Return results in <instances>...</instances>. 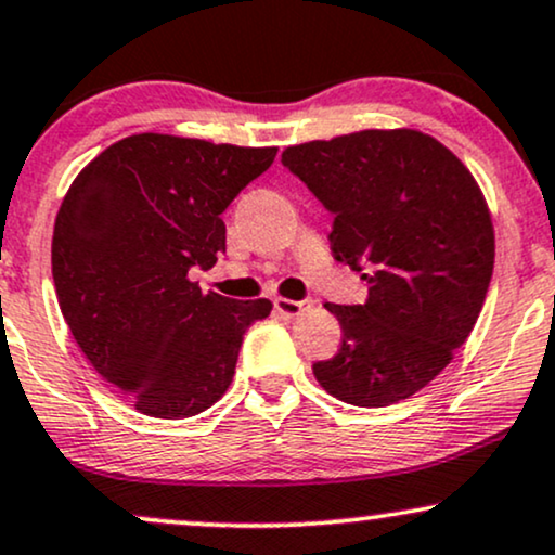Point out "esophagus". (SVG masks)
Returning <instances> with one entry per match:
<instances>
[{
  "instance_id": "1",
  "label": "esophagus",
  "mask_w": 555,
  "mask_h": 555,
  "mask_svg": "<svg viewBox=\"0 0 555 555\" xmlns=\"http://www.w3.org/2000/svg\"><path fill=\"white\" fill-rule=\"evenodd\" d=\"M273 307H276L279 315L284 318H297L302 315L312 307V299H284V297H276L273 299Z\"/></svg>"
}]
</instances>
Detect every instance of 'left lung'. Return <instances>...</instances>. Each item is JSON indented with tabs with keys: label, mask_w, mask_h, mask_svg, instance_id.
Wrapping results in <instances>:
<instances>
[{
	"label": "left lung",
	"mask_w": 555,
	"mask_h": 555,
	"mask_svg": "<svg viewBox=\"0 0 555 555\" xmlns=\"http://www.w3.org/2000/svg\"><path fill=\"white\" fill-rule=\"evenodd\" d=\"M282 165L333 214V258L370 284L364 305H325L344 341L312 364L318 383L362 409L411 398L465 344L489 292L493 227L476 180L411 129L297 144Z\"/></svg>",
	"instance_id": "1"
}]
</instances>
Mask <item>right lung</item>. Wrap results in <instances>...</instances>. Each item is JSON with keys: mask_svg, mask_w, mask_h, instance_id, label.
<instances>
[{"mask_svg": "<svg viewBox=\"0 0 555 555\" xmlns=\"http://www.w3.org/2000/svg\"><path fill=\"white\" fill-rule=\"evenodd\" d=\"M276 146L137 133L79 172L56 214L51 269L72 336L105 383L155 418L217 403L269 299L204 295L191 269L224 253L222 214Z\"/></svg>", "mask_w": 555, "mask_h": 555, "instance_id": "1", "label": "right lung"}]
</instances>
